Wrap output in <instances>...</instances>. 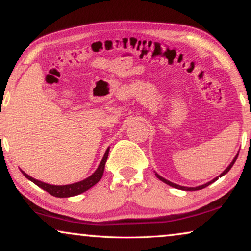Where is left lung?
<instances>
[{
    "label": "left lung",
    "instance_id": "obj_1",
    "mask_svg": "<svg viewBox=\"0 0 251 251\" xmlns=\"http://www.w3.org/2000/svg\"><path fill=\"white\" fill-rule=\"evenodd\" d=\"M238 155H239V152L237 155L234 156V158H233V161H232L231 163H230V165L227 166L226 169H225L222 173L220 174L219 176H216L215 179H213L212 181H209V182H207V183H205V184H201V186H198V187H183V186H179V184H176V183H173V182H171V181H169V180H166V179H164V177H162L161 176H159V174H157L155 172V176L158 177L159 180L161 181H163V182L164 183H166V184H169V186H171V187H173V188H176V189H180V190H186V191H195V190H201V189H204V188H206L207 186H209V184H212L213 182H215L216 180H219V177H221V176H225V174H226L228 171L231 170V168L232 166H233V164H234V162L237 161V158H238Z\"/></svg>",
    "mask_w": 251,
    "mask_h": 251
}]
</instances>
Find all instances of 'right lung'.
<instances>
[{"label":"right lung","instance_id":"obj_1","mask_svg":"<svg viewBox=\"0 0 251 251\" xmlns=\"http://www.w3.org/2000/svg\"><path fill=\"white\" fill-rule=\"evenodd\" d=\"M108 151H110V147L107 148L106 151H105V154L103 156V158H101L99 168L96 169V171L92 174V176L86 177L85 180L79 181V182L65 184V186H54V184L42 182V181L36 180V179H34V177H31L30 176H28V174L25 173L24 171H21V172H23L24 176H26L28 180H30L31 182H34L36 184V186L42 188L43 190L47 191L49 194L54 196V197H59V198L72 197V196L80 195V194H82V192L87 191L93 186H95V184L101 179V176H103V173H104V169H105V163H106V161H107Z\"/></svg>","mask_w":251,"mask_h":251}]
</instances>
